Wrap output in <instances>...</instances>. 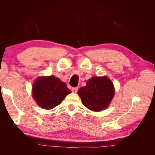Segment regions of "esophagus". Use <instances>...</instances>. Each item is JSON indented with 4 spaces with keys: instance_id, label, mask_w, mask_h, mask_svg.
Here are the masks:
<instances>
[{
    "instance_id": "34e87169",
    "label": "esophagus",
    "mask_w": 155,
    "mask_h": 155,
    "mask_svg": "<svg viewBox=\"0 0 155 155\" xmlns=\"http://www.w3.org/2000/svg\"><path fill=\"white\" fill-rule=\"evenodd\" d=\"M71 90L73 93H77L78 91V87H72Z\"/></svg>"
}]
</instances>
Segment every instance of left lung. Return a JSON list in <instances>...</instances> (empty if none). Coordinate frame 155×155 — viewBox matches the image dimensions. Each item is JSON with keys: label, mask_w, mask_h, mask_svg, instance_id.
I'll return each instance as SVG.
<instances>
[{"label": "left lung", "mask_w": 155, "mask_h": 155, "mask_svg": "<svg viewBox=\"0 0 155 155\" xmlns=\"http://www.w3.org/2000/svg\"><path fill=\"white\" fill-rule=\"evenodd\" d=\"M78 94L82 103L93 111L106 109L114 95V85L107 77H94L88 80L85 87H81Z\"/></svg>", "instance_id": "obj_1"}]
</instances>
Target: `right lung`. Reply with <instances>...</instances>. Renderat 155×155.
Instances as JSON below:
<instances>
[{"mask_svg":"<svg viewBox=\"0 0 155 155\" xmlns=\"http://www.w3.org/2000/svg\"><path fill=\"white\" fill-rule=\"evenodd\" d=\"M71 91L54 76L40 77L33 85V96L40 107L51 109L59 105Z\"/></svg>","mask_w":155,"mask_h":155,"instance_id":"right-lung-1","label":"right lung"}]
</instances>
